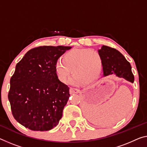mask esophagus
Here are the masks:
<instances>
[{
  "label": "esophagus",
  "instance_id": "1",
  "mask_svg": "<svg viewBox=\"0 0 147 147\" xmlns=\"http://www.w3.org/2000/svg\"><path fill=\"white\" fill-rule=\"evenodd\" d=\"M80 92V90L78 89H76V88H70V94H78Z\"/></svg>",
  "mask_w": 147,
  "mask_h": 147
}]
</instances>
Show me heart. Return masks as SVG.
Masks as SVG:
<instances>
[{
  "mask_svg": "<svg viewBox=\"0 0 147 147\" xmlns=\"http://www.w3.org/2000/svg\"><path fill=\"white\" fill-rule=\"evenodd\" d=\"M103 69V59L99 52L90 49H73L65 53L62 59L55 63V69L59 80L65 82L71 73L73 84H90L99 78Z\"/></svg>",
  "mask_w": 147,
  "mask_h": 147,
  "instance_id": "heart-1",
  "label": "heart"
}]
</instances>
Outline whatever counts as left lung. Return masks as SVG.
I'll list each match as a JSON object with an SVG mask.
<instances>
[{
  "instance_id": "obj_1",
  "label": "left lung",
  "mask_w": 147,
  "mask_h": 147,
  "mask_svg": "<svg viewBox=\"0 0 147 147\" xmlns=\"http://www.w3.org/2000/svg\"><path fill=\"white\" fill-rule=\"evenodd\" d=\"M103 59L104 76L115 73L131 82H134V76L131 65L119 51L107 46H103L99 50Z\"/></svg>"
}]
</instances>
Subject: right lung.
Here are the masks:
<instances>
[{
	"mask_svg": "<svg viewBox=\"0 0 147 147\" xmlns=\"http://www.w3.org/2000/svg\"><path fill=\"white\" fill-rule=\"evenodd\" d=\"M71 48L38 46L16 65L8 97L13 118L24 127L48 131L59 123L70 94L68 86L58 79L55 65Z\"/></svg>",
	"mask_w": 147,
	"mask_h": 147,
	"instance_id": "1",
	"label": "right lung"
}]
</instances>
